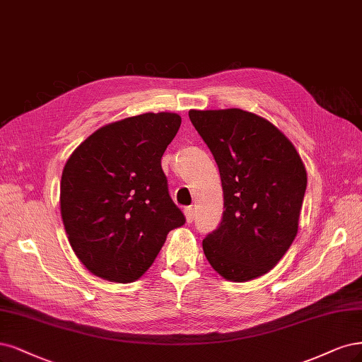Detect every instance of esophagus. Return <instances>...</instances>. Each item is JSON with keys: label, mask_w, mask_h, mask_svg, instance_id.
I'll return each instance as SVG.
<instances>
[{"label": "esophagus", "mask_w": 362, "mask_h": 362, "mask_svg": "<svg viewBox=\"0 0 362 362\" xmlns=\"http://www.w3.org/2000/svg\"><path fill=\"white\" fill-rule=\"evenodd\" d=\"M184 216H185V221H187V223H192L193 218H194V211H193V208H192V206H187V208L184 209Z\"/></svg>", "instance_id": "34e87169"}]
</instances>
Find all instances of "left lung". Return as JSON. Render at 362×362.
I'll return each instance as SVG.
<instances>
[{
  "label": "left lung",
  "instance_id": "8db88e82",
  "mask_svg": "<svg viewBox=\"0 0 362 362\" xmlns=\"http://www.w3.org/2000/svg\"><path fill=\"white\" fill-rule=\"evenodd\" d=\"M189 117L216 158L223 187V218L204 240V253L223 279L255 280L295 240L305 166L284 133L252 112L192 109Z\"/></svg>",
  "mask_w": 362,
  "mask_h": 362
}]
</instances>
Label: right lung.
Here are the masks:
<instances>
[{"label": "right lung", "instance_id": "right-lung-1", "mask_svg": "<svg viewBox=\"0 0 362 362\" xmlns=\"http://www.w3.org/2000/svg\"><path fill=\"white\" fill-rule=\"evenodd\" d=\"M181 117L158 112L95 130L62 169L59 208L82 265L114 283H132L153 265L168 233L185 218L161 169Z\"/></svg>", "mask_w": 362, "mask_h": 362}]
</instances>
